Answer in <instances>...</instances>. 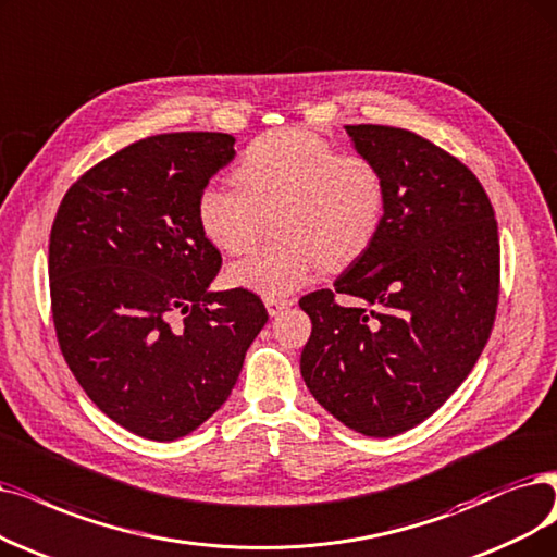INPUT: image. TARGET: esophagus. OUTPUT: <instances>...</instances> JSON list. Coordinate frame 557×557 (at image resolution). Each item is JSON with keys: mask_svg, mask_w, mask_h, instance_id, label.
Masks as SVG:
<instances>
[{"mask_svg": "<svg viewBox=\"0 0 557 557\" xmlns=\"http://www.w3.org/2000/svg\"><path fill=\"white\" fill-rule=\"evenodd\" d=\"M290 306H293V301H287V299H264V308H267V313H270V318L281 315L283 310Z\"/></svg>", "mask_w": 557, "mask_h": 557, "instance_id": "1", "label": "esophagus"}]
</instances>
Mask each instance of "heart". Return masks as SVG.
<instances>
[{
  "label": "heart",
  "mask_w": 557,
  "mask_h": 557,
  "mask_svg": "<svg viewBox=\"0 0 557 557\" xmlns=\"http://www.w3.org/2000/svg\"><path fill=\"white\" fill-rule=\"evenodd\" d=\"M233 189L208 185L196 224L208 244L239 256L272 218L281 242L244 258L228 281L262 299H285L313 281L322 264L343 270L361 258L382 228L386 183L363 154L338 152L304 127H278L253 139L233 169Z\"/></svg>",
  "instance_id": "1"
}]
</instances>
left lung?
Masks as SVG:
<instances>
[{
	"label": "left lung",
	"instance_id": "left-lung-1",
	"mask_svg": "<svg viewBox=\"0 0 557 557\" xmlns=\"http://www.w3.org/2000/svg\"><path fill=\"white\" fill-rule=\"evenodd\" d=\"M386 183L382 228L333 290L306 295L313 331L301 376L345 428L386 438L430 418L469 376L492 333L500 247L478 177L416 132L345 125ZM362 301L347 309L332 295Z\"/></svg>",
	"mask_w": 557,
	"mask_h": 557
}]
</instances>
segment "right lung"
I'll return each mask as SVG.
<instances>
[{
	"instance_id": "1",
	"label": "right lung",
	"mask_w": 557,
	"mask_h": 557,
	"mask_svg": "<svg viewBox=\"0 0 557 557\" xmlns=\"http://www.w3.org/2000/svg\"><path fill=\"white\" fill-rule=\"evenodd\" d=\"M233 146L224 132L141 139L88 169L52 224L63 359L104 416L150 441L187 436L226 403L267 322L253 293L210 290L221 253L196 224Z\"/></svg>"
}]
</instances>
